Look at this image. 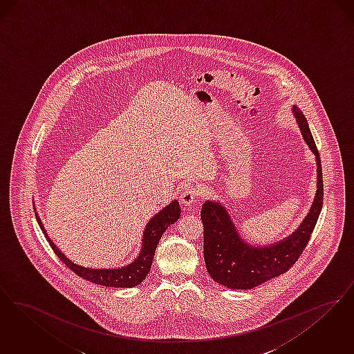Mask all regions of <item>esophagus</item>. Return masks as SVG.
<instances>
[{"label": "esophagus", "instance_id": "esophagus-1", "mask_svg": "<svg viewBox=\"0 0 354 354\" xmlns=\"http://www.w3.org/2000/svg\"><path fill=\"white\" fill-rule=\"evenodd\" d=\"M201 194H202V190L198 186L187 185L185 187L184 192L181 193V202L184 203L185 206H192L196 201L200 198Z\"/></svg>", "mask_w": 354, "mask_h": 354}]
</instances>
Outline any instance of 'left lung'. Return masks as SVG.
<instances>
[{"label": "left lung", "mask_w": 354, "mask_h": 354, "mask_svg": "<svg viewBox=\"0 0 354 354\" xmlns=\"http://www.w3.org/2000/svg\"><path fill=\"white\" fill-rule=\"evenodd\" d=\"M292 112L304 141L316 156L317 165L316 196L297 230L274 245L252 246L242 239L225 206L214 201H206L202 205L203 258L207 272L216 283L231 290H251L287 272L307 247L320 216L324 197L320 156L306 116L296 106Z\"/></svg>", "instance_id": "left-lung-1"}]
</instances>
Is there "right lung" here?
I'll list each match as a JSON object with an SVG mask.
<instances>
[{
  "label": "right lung",
  "instance_id": "obj_1",
  "mask_svg": "<svg viewBox=\"0 0 354 354\" xmlns=\"http://www.w3.org/2000/svg\"><path fill=\"white\" fill-rule=\"evenodd\" d=\"M35 207V205H34ZM35 210V209H34ZM181 216V209L178 201L174 200L167 205L161 212H158L152 219L147 223L145 230L142 232L141 239V248L138 252V258L132 263L119 267V268H88L75 264L70 261L61 250L54 245V242L47 235L46 230L41 222V218L35 212L37 222L41 227L42 232L46 236L47 242L50 247L54 250L57 257L61 259L73 272H75L77 277H83L95 284H100L104 287H113V288H132L138 286L151 271L152 261H153L154 251L158 245L162 234L177 222V219Z\"/></svg>",
  "mask_w": 354,
  "mask_h": 354
}]
</instances>
